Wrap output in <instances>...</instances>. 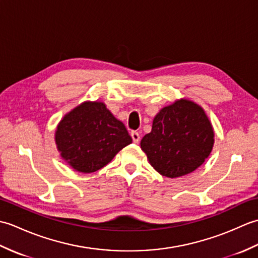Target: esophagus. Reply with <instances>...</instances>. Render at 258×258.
I'll list each match as a JSON object with an SVG mask.
<instances>
[{
    "label": "esophagus",
    "mask_w": 258,
    "mask_h": 258,
    "mask_svg": "<svg viewBox=\"0 0 258 258\" xmlns=\"http://www.w3.org/2000/svg\"><path fill=\"white\" fill-rule=\"evenodd\" d=\"M131 138H132L134 143H139L141 139L139 132H136V131H132V132H131Z\"/></svg>",
    "instance_id": "34e87169"
}]
</instances>
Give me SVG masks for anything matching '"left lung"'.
<instances>
[{
    "mask_svg": "<svg viewBox=\"0 0 258 258\" xmlns=\"http://www.w3.org/2000/svg\"><path fill=\"white\" fill-rule=\"evenodd\" d=\"M214 132L201 106L188 100L162 108L151 133L141 141L151 165L166 177H179L200 167L211 154Z\"/></svg>",
    "mask_w": 258,
    "mask_h": 258,
    "instance_id": "8db88e82",
    "label": "left lung"
}]
</instances>
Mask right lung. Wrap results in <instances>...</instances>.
Instances as JSON below:
<instances>
[{
    "instance_id": "add662e5",
    "label": "right lung",
    "mask_w": 258,
    "mask_h": 258,
    "mask_svg": "<svg viewBox=\"0 0 258 258\" xmlns=\"http://www.w3.org/2000/svg\"><path fill=\"white\" fill-rule=\"evenodd\" d=\"M55 142L61 155L75 171L93 173L132 143L125 125L101 102H85L59 122Z\"/></svg>"
}]
</instances>
